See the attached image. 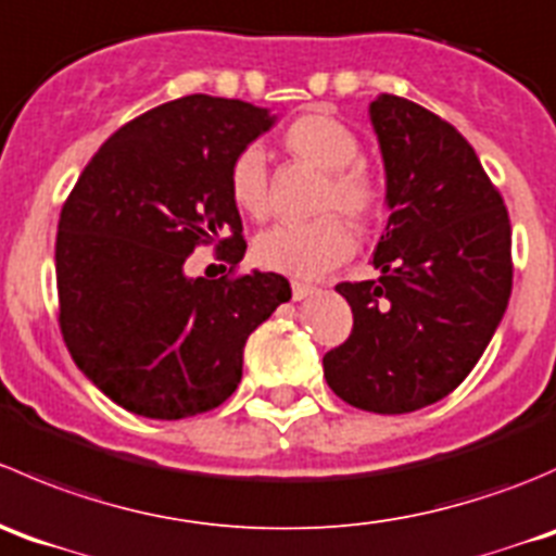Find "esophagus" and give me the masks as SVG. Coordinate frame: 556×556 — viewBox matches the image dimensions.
<instances>
[{"label": "esophagus", "mask_w": 556, "mask_h": 556, "mask_svg": "<svg viewBox=\"0 0 556 556\" xmlns=\"http://www.w3.org/2000/svg\"><path fill=\"white\" fill-rule=\"evenodd\" d=\"M316 286L313 283H302V280H291V296H294V300H305V296H311V294H316Z\"/></svg>", "instance_id": "obj_1"}]
</instances>
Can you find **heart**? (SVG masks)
I'll return each instance as SVG.
<instances>
[{
	"mask_svg": "<svg viewBox=\"0 0 556 556\" xmlns=\"http://www.w3.org/2000/svg\"><path fill=\"white\" fill-rule=\"evenodd\" d=\"M286 153L321 169L324 180L307 222H283L265 229L254 243V256L267 270L294 278H316L332 270L354 251V232L339 216L345 212L354 227H370L383 213V186L376 169L359 156V137L324 110H311L283 129ZM229 197L254 222L273 213L267 159L260 148H245L229 167ZM334 210H340L334 214Z\"/></svg>",
	"mask_w": 556,
	"mask_h": 556,
	"instance_id": "1",
	"label": "heart"
}]
</instances>
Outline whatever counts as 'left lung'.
<instances>
[{
  "label": "left lung",
  "instance_id": "obj_1",
  "mask_svg": "<svg viewBox=\"0 0 556 556\" xmlns=\"http://www.w3.org/2000/svg\"><path fill=\"white\" fill-rule=\"evenodd\" d=\"M387 167L378 280L334 289L354 313L324 378L349 405L410 414L465 381L508 307L510 222L470 142L441 115L381 93L370 104Z\"/></svg>",
  "mask_w": 556,
  "mask_h": 556
}]
</instances>
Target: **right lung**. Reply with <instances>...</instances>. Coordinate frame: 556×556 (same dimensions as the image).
Returning a JSON list of instances; mask_svg holds the SVG:
<instances>
[{
  "instance_id": "add662e5",
  "label": "right lung",
  "mask_w": 556,
  "mask_h": 556,
  "mask_svg": "<svg viewBox=\"0 0 556 556\" xmlns=\"http://www.w3.org/2000/svg\"><path fill=\"white\" fill-rule=\"evenodd\" d=\"M240 99H173L102 142L62 205L56 235L59 327L75 365L121 408L189 419L238 389L243 349L291 286L243 273L245 240L229 167L273 126ZM200 244L232 264L189 279Z\"/></svg>"
}]
</instances>
